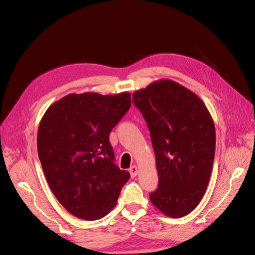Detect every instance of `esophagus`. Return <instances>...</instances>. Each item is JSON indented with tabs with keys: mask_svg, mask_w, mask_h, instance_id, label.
<instances>
[{
	"mask_svg": "<svg viewBox=\"0 0 255 255\" xmlns=\"http://www.w3.org/2000/svg\"><path fill=\"white\" fill-rule=\"evenodd\" d=\"M138 172H139V170H138V167L136 165H132L130 169H129V173H130L131 177H136L137 174H138Z\"/></svg>",
	"mask_w": 255,
	"mask_h": 255,
	"instance_id": "esophagus-1",
	"label": "esophagus"
}]
</instances>
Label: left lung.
Instances as JSON below:
<instances>
[{
  "instance_id": "obj_1",
  "label": "left lung",
  "mask_w": 255,
  "mask_h": 255,
  "mask_svg": "<svg viewBox=\"0 0 255 255\" xmlns=\"http://www.w3.org/2000/svg\"><path fill=\"white\" fill-rule=\"evenodd\" d=\"M150 130L159 175L150 200L167 217L181 218L199 204L213 169L216 131L207 107L192 91L160 80L132 94Z\"/></svg>"
}]
</instances>
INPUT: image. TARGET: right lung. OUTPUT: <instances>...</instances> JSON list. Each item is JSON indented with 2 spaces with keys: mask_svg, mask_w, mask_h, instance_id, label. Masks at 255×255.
Listing matches in <instances>:
<instances>
[{
  "mask_svg": "<svg viewBox=\"0 0 255 255\" xmlns=\"http://www.w3.org/2000/svg\"><path fill=\"white\" fill-rule=\"evenodd\" d=\"M117 95L69 94L48 108L37 150L52 193L70 214L97 220L115 207L130 174L115 164L110 132L131 105Z\"/></svg>",
  "mask_w": 255,
  "mask_h": 255,
  "instance_id": "add662e5",
  "label": "right lung"
}]
</instances>
